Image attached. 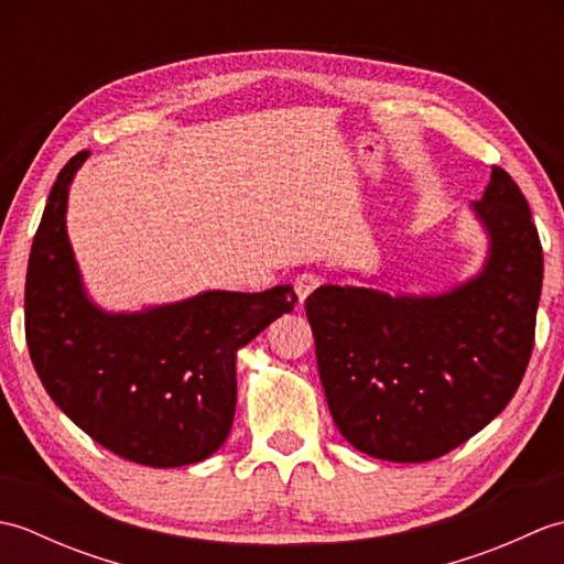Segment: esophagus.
Here are the masks:
<instances>
[{
    "instance_id": "1",
    "label": "esophagus",
    "mask_w": 564,
    "mask_h": 564,
    "mask_svg": "<svg viewBox=\"0 0 564 564\" xmlns=\"http://www.w3.org/2000/svg\"><path fill=\"white\" fill-rule=\"evenodd\" d=\"M319 281H322L319 275L317 273H310V271L295 275V295H297V301H301V305L307 301L310 293L317 289Z\"/></svg>"
}]
</instances>
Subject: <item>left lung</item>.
Returning a JSON list of instances; mask_svg holds the SVG:
<instances>
[{
	"label": "left lung",
	"instance_id": "8db88e82",
	"mask_svg": "<svg viewBox=\"0 0 564 564\" xmlns=\"http://www.w3.org/2000/svg\"><path fill=\"white\" fill-rule=\"evenodd\" d=\"M470 213L487 237L470 279L394 295L327 283L305 301L334 424L373 458H441L505 410L529 366L543 289L531 208L492 166Z\"/></svg>",
	"mask_w": 564,
	"mask_h": 564
}]
</instances>
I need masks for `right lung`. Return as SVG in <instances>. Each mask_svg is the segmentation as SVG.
Masks as SVG:
<instances>
[{"label":"right lung","mask_w":564,"mask_h":564,"mask_svg":"<svg viewBox=\"0 0 564 564\" xmlns=\"http://www.w3.org/2000/svg\"><path fill=\"white\" fill-rule=\"evenodd\" d=\"M89 152L47 196L26 273V344L45 392L104 448L150 467L200 463L230 434L237 351L295 307L291 283L203 291L113 313L94 303L67 237V196Z\"/></svg>","instance_id":"right-lung-1"}]
</instances>
